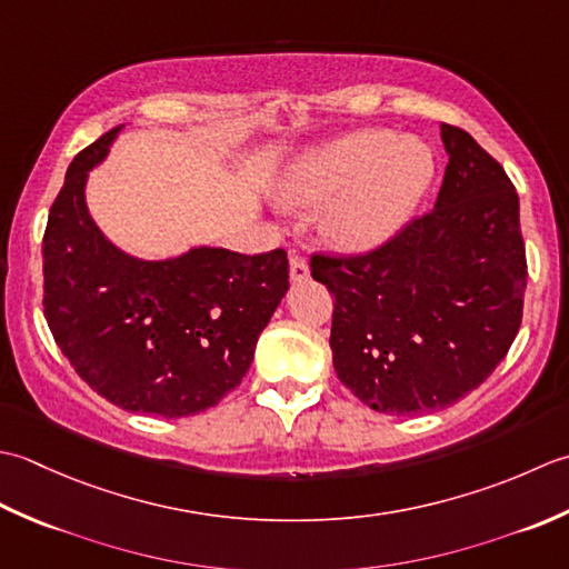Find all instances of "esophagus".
Returning <instances> with one entry per match:
<instances>
[{
	"label": "esophagus",
	"instance_id": "esophagus-1",
	"mask_svg": "<svg viewBox=\"0 0 569 569\" xmlns=\"http://www.w3.org/2000/svg\"><path fill=\"white\" fill-rule=\"evenodd\" d=\"M289 277H292L295 282H301L309 277V264L297 250H289Z\"/></svg>",
	"mask_w": 569,
	"mask_h": 569
}]
</instances>
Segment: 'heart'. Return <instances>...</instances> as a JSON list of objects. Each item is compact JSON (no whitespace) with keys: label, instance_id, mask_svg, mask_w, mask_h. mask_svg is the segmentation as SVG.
<instances>
[{"label":"heart","instance_id":"b5f03b06","mask_svg":"<svg viewBox=\"0 0 569 569\" xmlns=\"http://www.w3.org/2000/svg\"><path fill=\"white\" fill-rule=\"evenodd\" d=\"M435 179L432 149L388 130H361L299 157L280 183L287 206L329 203L323 240L343 252L386 242L410 218Z\"/></svg>","mask_w":569,"mask_h":569}]
</instances>
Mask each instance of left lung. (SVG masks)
I'll return each mask as SVG.
<instances>
[{
  "instance_id": "8db88e82",
  "label": "left lung",
  "mask_w": 569,
  "mask_h": 569,
  "mask_svg": "<svg viewBox=\"0 0 569 569\" xmlns=\"http://www.w3.org/2000/svg\"><path fill=\"white\" fill-rule=\"evenodd\" d=\"M449 154L432 211L361 254H311L333 295L336 376L388 415L445 410L503 361L528 282L518 193L461 127H439Z\"/></svg>"
}]
</instances>
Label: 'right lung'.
Here are the masks:
<instances>
[{
  "label": "right lung",
  "instance_id": "right-lung-1",
  "mask_svg": "<svg viewBox=\"0 0 569 569\" xmlns=\"http://www.w3.org/2000/svg\"><path fill=\"white\" fill-rule=\"evenodd\" d=\"M122 130L76 154L43 233V317L68 363L127 412L189 417L246 378L254 343L289 287L282 248L240 254L193 248L147 262L92 223L88 171Z\"/></svg>",
  "mask_w": 569,
  "mask_h": 569
}]
</instances>
